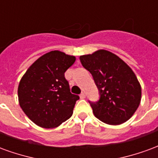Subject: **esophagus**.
<instances>
[{
  "mask_svg": "<svg viewBox=\"0 0 158 158\" xmlns=\"http://www.w3.org/2000/svg\"><path fill=\"white\" fill-rule=\"evenodd\" d=\"M80 98H81V99H85V93L84 92H82L81 93V94H80Z\"/></svg>",
  "mask_w": 158,
  "mask_h": 158,
  "instance_id": "esophagus-1",
  "label": "esophagus"
}]
</instances>
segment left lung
<instances>
[{
  "instance_id": "obj_1",
  "label": "left lung",
  "mask_w": 158,
  "mask_h": 158,
  "mask_svg": "<svg viewBox=\"0 0 158 158\" xmlns=\"http://www.w3.org/2000/svg\"><path fill=\"white\" fill-rule=\"evenodd\" d=\"M83 67L93 76L100 99L90 102L102 122L118 125L135 113L141 100V87L135 73L122 59L106 50L80 56Z\"/></svg>"
}]
</instances>
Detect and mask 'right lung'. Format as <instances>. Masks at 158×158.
<instances>
[{
  "label": "right lung",
  "instance_id": "add662e5",
  "mask_svg": "<svg viewBox=\"0 0 158 158\" xmlns=\"http://www.w3.org/2000/svg\"><path fill=\"white\" fill-rule=\"evenodd\" d=\"M75 60L73 56L52 51L37 59L20 80L19 105L40 127L56 128L72 116L79 96L70 92L64 73Z\"/></svg>",
  "mask_w": 158,
  "mask_h": 158
}]
</instances>
